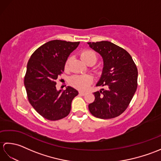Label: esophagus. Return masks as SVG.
Here are the masks:
<instances>
[{
    "instance_id": "1",
    "label": "esophagus",
    "mask_w": 161,
    "mask_h": 161,
    "mask_svg": "<svg viewBox=\"0 0 161 161\" xmlns=\"http://www.w3.org/2000/svg\"><path fill=\"white\" fill-rule=\"evenodd\" d=\"M79 93H80V95H85L86 94V93H85V92H83V91H80L79 92Z\"/></svg>"
}]
</instances>
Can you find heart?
I'll list each match as a JSON object with an SVG mask.
<instances>
[{
    "label": "heart",
    "mask_w": 161,
    "mask_h": 161,
    "mask_svg": "<svg viewBox=\"0 0 161 161\" xmlns=\"http://www.w3.org/2000/svg\"><path fill=\"white\" fill-rule=\"evenodd\" d=\"M80 57L85 64L87 65L94 64L97 60V55L94 51L91 50H84L80 53ZM70 59H68L65 66L68 67ZM69 82L71 86L81 91L86 90L90 85L93 82V77L90 75H75L70 78Z\"/></svg>",
    "instance_id": "heart-1"
}]
</instances>
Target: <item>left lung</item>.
<instances>
[{
    "instance_id": "obj_1",
    "label": "left lung",
    "mask_w": 161,
    "mask_h": 161,
    "mask_svg": "<svg viewBox=\"0 0 161 161\" xmlns=\"http://www.w3.org/2000/svg\"><path fill=\"white\" fill-rule=\"evenodd\" d=\"M88 45L102 56L104 67L95 92V100L88 105L91 114L101 119L118 117L131 101L138 86V69L127 51L107 41L88 42Z\"/></svg>"
}]
</instances>
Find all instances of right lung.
Here are the masks:
<instances>
[{"mask_svg":"<svg viewBox=\"0 0 161 161\" xmlns=\"http://www.w3.org/2000/svg\"><path fill=\"white\" fill-rule=\"evenodd\" d=\"M80 42L53 40L37 48L27 65L24 85L30 104L49 120H58L70 114L71 102L78 91L71 86L57 91L56 80L64 70L70 54Z\"/></svg>","mask_w":161,"mask_h":161,"instance_id":"right-lung-1","label":"right lung"}]
</instances>
